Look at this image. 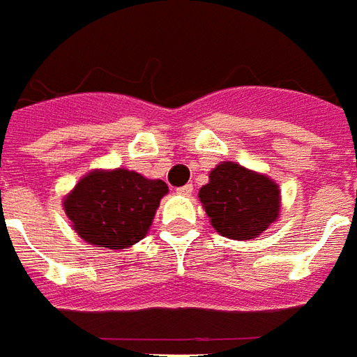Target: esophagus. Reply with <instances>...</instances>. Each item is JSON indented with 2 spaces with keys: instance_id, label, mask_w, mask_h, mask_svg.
Returning <instances> with one entry per match:
<instances>
[{
  "instance_id": "obj_1",
  "label": "esophagus",
  "mask_w": 357,
  "mask_h": 357,
  "mask_svg": "<svg viewBox=\"0 0 357 357\" xmlns=\"http://www.w3.org/2000/svg\"><path fill=\"white\" fill-rule=\"evenodd\" d=\"M192 192H194V186H192V184H186V186H181V188L176 190V194L184 195V197L192 195Z\"/></svg>"
}]
</instances>
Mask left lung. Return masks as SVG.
<instances>
[{"mask_svg": "<svg viewBox=\"0 0 357 357\" xmlns=\"http://www.w3.org/2000/svg\"><path fill=\"white\" fill-rule=\"evenodd\" d=\"M197 195L211 226L227 239H256L280 216L277 182L235 162H220Z\"/></svg>", "mask_w": 357, "mask_h": 357, "instance_id": "8db88e82", "label": "left lung"}]
</instances>
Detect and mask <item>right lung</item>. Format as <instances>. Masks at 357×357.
Instances as JSON below:
<instances>
[{"instance_id": "right-lung-1", "label": "right lung", "mask_w": 357, "mask_h": 357, "mask_svg": "<svg viewBox=\"0 0 357 357\" xmlns=\"http://www.w3.org/2000/svg\"><path fill=\"white\" fill-rule=\"evenodd\" d=\"M167 192L163 181L130 169H93L75 184L61 205L80 239L122 250L144 239Z\"/></svg>"}]
</instances>
